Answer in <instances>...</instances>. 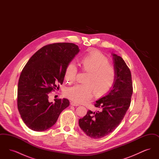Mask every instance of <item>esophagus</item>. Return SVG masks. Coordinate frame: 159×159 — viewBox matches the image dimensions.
I'll list each match as a JSON object with an SVG mask.
<instances>
[{
    "instance_id": "1",
    "label": "esophagus",
    "mask_w": 159,
    "mask_h": 159,
    "mask_svg": "<svg viewBox=\"0 0 159 159\" xmlns=\"http://www.w3.org/2000/svg\"><path fill=\"white\" fill-rule=\"evenodd\" d=\"M70 104L72 106H79V104H77L76 102H73V101H72V102H71V103H70Z\"/></svg>"
}]
</instances>
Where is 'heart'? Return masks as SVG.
<instances>
[{"label":"heart","instance_id":"1","mask_svg":"<svg viewBox=\"0 0 159 159\" xmlns=\"http://www.w3.org/2000/svg\"><path fill=\"white\" fill-rule=\"evenodd\" d=\"M109 60L104 55L93 52L86 55L82 61L83 70L88 72L84 84H76L64 91V95L77 103H84L91 99L94 91L97 96L104 95L113 86L116 79V71L108 64ZM77 67L75 62L69 63L65 73L66 80L72 83L75 81Z\"/></svg>","mask_w":159,"mask_h":159}]
</instances>
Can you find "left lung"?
I'll list each match as a JSON object with an SVG mask.
<instances>
[{"label": "left lung", "mask_w": 159, "mask_h": 159, "mask_svg": "<svg viewBox=\"0 0 159 159\" xmlns=\"http://www.w3.org/2000/svg\"><path fill=\"white\" fill-rule=\"evenodd\" d=\"M116 79L112 89L96 101L99 110H89L79 120V126L87 135L94 139L110 134L120 125L130 104L133 93L131 73L121 57L111 53Z\"/></svg>", "instance_id": "left-lung-1"}]
</instances>
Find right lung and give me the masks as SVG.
Returning <instances> with one entry per match:
<instances>
[{"label": "right lung", "instance_id": "1", "mask_svg": "<svg viewBox=\"0 0 159 159\" xmlns=\"http://www.w3.org/2000/svg\"><path fill=\"white\" fill-rule=\"evenodd\" d=\"M80 49L71 43H56L42 47L23 68L18 84L17 106L25 125L41 132L51 128L70 105L67 99L49 102V93L63 83L67 67Z\"/></svg>", "mask_w": 159, "mask_h": 159}]
</instances>
